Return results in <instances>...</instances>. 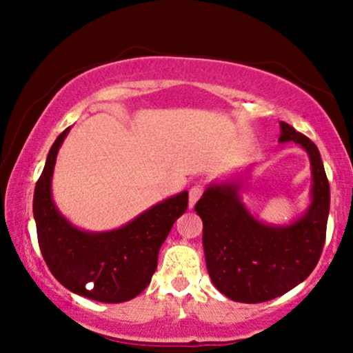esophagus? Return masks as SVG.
<instances>
[{
	"label": "esophagus",
	"instance_id": "esophagus-1",
	"mask_svg": "<svg viewBox=\"0 0 353 353\" xmlns=\"http://www.w3.org/2000/svg\"><path fill=\"white\" fill-rule=\"evenodd\" d=\"M202 192H204V185H202V184H194L192 188H190V190H189V208H194V204L199 201Z\"/></svg>",
	"mask_w": 353,
	"mask_h": 353
}]
</instances>
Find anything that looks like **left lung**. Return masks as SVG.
Wrapping results in <instances>:
<instances>
[{
    "instance_id": "left-lung-1",
    "label": "left lung",
    "mask_w": 353,
    "mask_h": 353,
    "mask_svg": "<svg viewBox=\"0 0 353 353\" xmlns=\"http://www.w3.org/2000/svg\"><path fill=\"white\" fill-rule=\"evenodd\" d=\"M279 143L302 145L310 157L312 202L289 225H267L241 202L239 182L210 184L197 201L210 281L230 301L259 303L281 297L305 281L325 242L330 188L320 152L307 136L281 121Z\"/></svg>"
}]
</instances>
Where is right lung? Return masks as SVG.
Returning a JSON list of instances; mask_svg holds the SVG:
<instances>
[{"mask_svg":"<svg viewBox=\"0 0 353 353\" xmlns=\"http://www.w3.org/2000/svg\"><path fill=\"white\" fill-rule=\"evenodd\" d=\"M70 128L51 145L34 188L33 214L43 259L56 281L91 301L119 303L151 282L157 255L174 222L188 209V190L152 205L134 221L108 232H86L68 222L52 202L56 156Z\"/></svg>","mask_w":353,"mask_h":353,"instance_id":"obj_1","label":"right lung"}]
</instances>
